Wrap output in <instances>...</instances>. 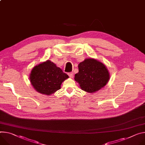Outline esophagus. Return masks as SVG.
Returning a JSON list of instances; mask_svg holds the SVG:
<instances>
[{
  "label": "esophagus",
  "instance_id": "34e87169",
  "mask_svg": "<svg viewBox=\"0 0 145 145\" xmlns=\"http://www.w3.org/2000/svg\"><path fill=\"white\" fill-rule=\"evenodd\" d=\"M68 75H69V76L71 78H73V72L69 73H68Z\"/></svg>",
  "mask_w": 145,
  "mask_h": 145
}]
</instances>
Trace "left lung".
I'll list each match as a JSON object with an SVG mask.
<instances>
[{
  "instance_id": "1",
  "label": "left lung",
  "mask_w": 145,
  "mask_h": 145,
  "mask_svg": "<svg viewBox=\"0 0 145 145\" xmlns=\"http://www.w3.org/2000/svg\"><path fill=\"white\" fill-rule=\"evenodd\" d=\"M78 72L74 80L87 93H94L103 88L108 83L110 73L101 62L92 58H86L78 65Z\"/></svg>"
}]
</instances>
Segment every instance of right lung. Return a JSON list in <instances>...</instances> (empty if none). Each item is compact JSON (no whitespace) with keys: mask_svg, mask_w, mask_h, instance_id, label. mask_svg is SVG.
<instances>
[{"mask_svg":"<svg viewBox=\"0 0 145 145\" xmlns=\"http://www.w3.org/2000/svg\"><path fill=\"white\" fill-rule=\"evenodd\" d=\"M68 77L54 63L47 60L33 68L29 80L38 93L50 95L59 89L62 82Z\"/></svg>","mask_w":145,"mask_h":145,"instance_id":"add662e5","label":"right lung"}]
</instances>
